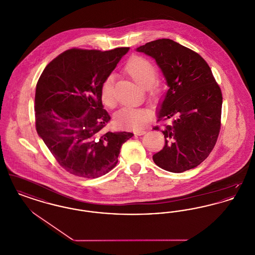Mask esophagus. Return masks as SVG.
<instances>
[{"mask_svg": "<svg viewBox=\"0 0 255 255\" xmlns=\"http://www.w3.org/2000/svg\"><path fill=\"white\" fill-rule=\"evenodd\" d=\"M133 133H134L135 135H142V134L146 133V131H144V130H139V131H135Z\"/></svg>", "mask_w": 255, "mask_h": 255, "instance_id": "1", "label": "esophagus"}]
</instances>
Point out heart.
<instances>
[{
	"mask_svg": "<svg viewBox=\"0 0 255 255\" xmlns=\"http://www.w3.org/2000/svg\"><path fill=\"white\" fill-rule=\"evenodd\" d=\"M123 73L131 77L134 82L144 88L150 98L157 97L162 92L160 81L156 79V67L150 60L140 55H133L123 67ZM100 98L107 108L115 106L114 78L107 76L100 86ZM150 112L145 108L123 107L114 117L115 123L122 128L139 129L145 126L150 119Z\"/></svg>",
	"mask_w": 255,
	"mask_h": 255,
	"instance_id": "heart-1",
	"label": "heart"
}]
</instances>
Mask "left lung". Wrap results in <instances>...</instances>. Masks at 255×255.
I'll list each match as a JSON object with an SVG mask.
<instances>
[{
    "instance_id": "left-lung-1",
    "label": "left lung",
    "mask_w": 255,
    "mask_h": 255,
    "mask_svg": "<svg viewBox=\"0 0 255 255\" xmlns=\"http://www.w3.org/2000/svg\"><path fill=\"white\" fill-rule=\"evenodd\" d=\"M153 57L169 90L153 127L164 134V147L153 156L162 169L182 173L192 169L213 150L221 129L223 97L206 61L194 50L171 39H158L136 49Z\"/></svg>"
}]
</instances>
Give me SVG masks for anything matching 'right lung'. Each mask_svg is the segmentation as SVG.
<instances>
[{"mask_svg":"<svg viewBox=\"0 0 255 255\" xmlns=\"http://www.w3.org/2000/svg\"><path fill=\"white\" fill-rule=\"evenodd\" d=\"M129 48L71 49L49 62L35 91V127L50 153L69 173L96 179L119 160L130 132L105 131L110 122L100 86Z\"/></svg>","mask_w":255,"mask_h":255,"instance_id":"1","label":"right lung"}]
</instances>
